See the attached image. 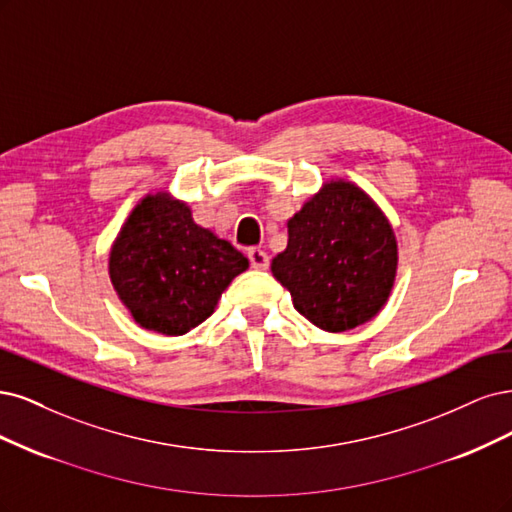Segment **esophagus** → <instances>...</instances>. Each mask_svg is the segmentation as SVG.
Here are the masks:
<instances>
[{"label": "esophagus", "instance_id": "34e87169", "mask_svg": "<svg viewBox=\"0 0 512 512\" xmlns=\"http://www.w3.org/2000/svg\"><path fill=\"white\" fill-rule=\"evenodd\" d=\"M249 259H251V266L255 270H268V266H270L268 253L259 249V246H253V249H249Z\"/></svg>", "mask_w": 512, "mask_h": 512}]
</instances>
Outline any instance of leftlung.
Wrapping results in <instances>:
<instances>
[{"instance_id": "left-lung-1", "label": "left lung", "mask_w": 512, "mask_h": 512, "mask_svg": "<svg viewBox=\"0 0 512 512\" xmlns=\"http://www.w3.org/2000/svg\"><path fill=\"white\" fill-rule=\"evenodd\" d=\"M272 274L295 310L323 332H349L387 304L398 240L385 212L351 180L332 178L287 221Z\"/></svg>"}]
</instances>
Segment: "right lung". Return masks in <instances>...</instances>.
I'll return each mask as SVG.
<instances>
[{
    "label": "right lung",
    "instance_id": "obj_1",
    "mask_svg": "<svg viewBox=\"0 0 512 512\" xmlns=\"http://www.w3.org/2000/svg\"><path fill=\"white\" fill-rule=\"evenodd\" d=\"M246 268L249 259L197 225L187 202L166 191L142 197L108 255L119 300L140 327L163 336H183L206 321Z\"/></svg>",
    "mask_w": 512,
    "mask_h": 512
}]
</instances>
